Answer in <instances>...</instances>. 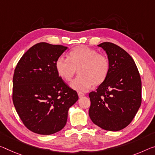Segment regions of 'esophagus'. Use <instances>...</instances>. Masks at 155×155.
<instances>
[{"label":"esophagus","mask_w":155,"mask_h":155,"mask_svg":"<svg viewBox=\"0 0 155 155\" xmlns=\"http://www.w3.org/2000/svg\"><path fill=\"white\" fill-rule=\"evenodd\" d=\"M78 97L79 98H82L83 97H84L85 96V94L84 93H83V92H78Z\"/></svg>","instance_id":"esophagus-1"}]
</instances>
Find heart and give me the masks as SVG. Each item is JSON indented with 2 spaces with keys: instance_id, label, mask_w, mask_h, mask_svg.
Returning <instances> with one entry per match:
<instances>
[{
  "instance_id": "1",
  "label": "heart",
  "mask_w": 155,
  "mask_h": 155,
  "mask_svg": "<svg viewBox=\"0 0 155 155\" xmlns=\"http://www.w3.org/2000/svg\"><path fill=\"white\" fill-rule=\"evenodd\" d=\"M58 74L70 81L78 71L79 76L70 83L72 89L85 92L92 85L99 86L106 79L110 72L107 56L87 46H78L68 53V58L61 56L56 61Z\"/></svg>"
}]
</instances>
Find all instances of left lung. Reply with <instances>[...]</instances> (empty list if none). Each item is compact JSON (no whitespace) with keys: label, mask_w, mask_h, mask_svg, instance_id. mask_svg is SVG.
<instances>
[{"label":"left lung","mask_w":155,"mask_h":155,"mask_svg":"<svg viewBox=\"0 0 155 155\" xmlns=\"http://www.w3.org/2000/svg\"><path fill=\"white\" fill-rule=\"evenodd\" d=\"M106 51L110 72L104 83L89 94V116L105 130L119 131L130 124L141 104V80L133 58L121 47L99 44Z\"/></svg>","instance_id":"left-lung-1"}]
</instances>
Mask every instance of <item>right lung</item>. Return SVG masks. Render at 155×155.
<instances>
[{"label":"right lung","instance_id":"obj_1","mask_svg":"<svg viewBox=\"0 0 155 155\" xmlns=\"http://www.w3.org/2000/svg\"><path fill=\"white\" fill-rule=\"evenodd\" d=\"M67 47L38 43L24 54L14 70L12 100L27 128L39 134L62 130L68 110L78 99L56 70L57 58Z\"/></svg>","mask_w":155,"mask_h":155}]
</instances>
